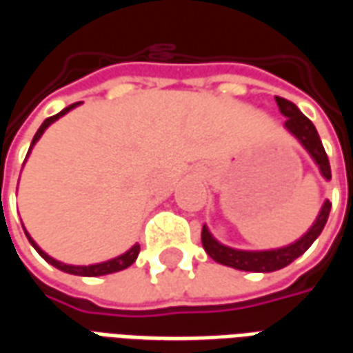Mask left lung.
Returning a JSON list of instances; mask_svg holds the SVG:
<instances>
[{"mask_svg": "<svg viewBox=\"0 0 353 353\" xmlns=\"http://www.w3.org/2000/svg\"><path fill=\"white\" fill-rule=\"evenodd\" d=\"M276 103L280 108V113L285 119L283 128L295 136L299 139V143L308 151L312 157V161L318 164L319 174L325 177L327 181L331 179V166H329V159H327L325 149L321 145V139L316 130V126L312 124L308 117H304L301 113V109L296 108L293 101L285 100L276 96ZM331 212V202L325 200L323 206L319 210L316 221L312 223V227L303 236L291 242L288 245H281V248H274V250H236V248H230V245L221 244L217 238L210 232L206 225L202 227V245L206 253L214 261H217L219 265L230 266V268H236V270H245V272H274V270H280L283 266L291 265L296 257H301L312 244L314 240L321 234V230L325 227L327 217Z\"/></svg>", "mask_w": 353, "mask_h": 353, "instance_id": "left-lung-1", "label": "left lung"}]
</instances>
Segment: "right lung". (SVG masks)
<instances>
[{"mask_svg":"<svg viewBox=\"0 0 353 353\" xmlns=\"http://www.w3.org/2000/svg\"><path fill=\"white\" fill-rule=\"evenodd\" d=\"M79 103H81V101H77V103H72V105H68L65 109H62V111H60V113H57V115H52V117H49V119H45V121H43V124L39 126V130L35 132L34 139H32V145H30V151H28L26 159L30 157V153H32V149H34L35 143H37V141H39V138L43 136V132L47 130V128H49L50 124L54 123V121H58L60 117H64L68 111H72V109L77 108ZM22 227H24V225H22ZM24 232H26V236H28V240H30V244L35 248V252L39 253V255H41L43 259L47 261L49 265L57 266L58 270H62V272L75 274V276H88V278H92V276H105V274L119 272V270H124V268H128V266H130L134 261L138 259V253H139V244H134L130 250H128V252H124L123 255H119V257H113V259H109V261H103V263H96V265H88V266H85V265H68V263H62V261L52 259L49 253L43 252L41 248L37 245V242H35L34 238L28 234L26 229H24Z\"/></svg>","mask_w":353,"mask_h":353,"instance_id":"1","label":"right lung"}]
</instances>
